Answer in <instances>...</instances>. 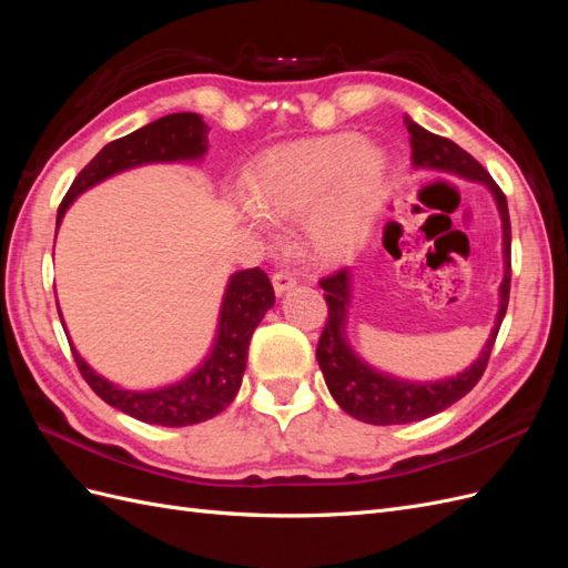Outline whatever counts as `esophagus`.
Masks as SVG:
<instances>
[{
    "label": "esophagus",
    "instance_id": "34e87169",
    "mask_svg": "<svg viewBox=\"0 0 568 568\" xmlns=\"http://www.w3.org/2000/svg\"><path fill=\"white\" fill-rule=\"evenodd\" d=\"M272 286H274V291H277V296H282L284 291L296 286V274L288 270H277L272 274Z\"/></svg>",
    "mask_w": 568,
    "mask_h": 568
}]
</instances>
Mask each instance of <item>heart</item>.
I'll use <instances>...</instances> for the list:
<instances>
[{"label":"heart","instance_id":"heart-1","mask_svg":"<svg viewBox=\"0 0 568 568\" xmlns=\"http://www.w3.org/2000/svg\"><path fill=\"white\" fill-rule=\"evenodd\" d=\"M388 163L382 149L353 132L286 144L248 178L257 211L288 220L311 209V236L326 257L346 255L365 242L386 201Z\"/></svg>","mask_w":568,"mask_h":568}]
</instances>
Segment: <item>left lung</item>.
<instances>
[{
	"mask_svg": "<svg viewBox=\"0 0 568 568\" xmlns=\"http://www.w3.org/2000/svg\"><path fill=\"white\" fill-rule=\"evenodd\" d=\"M407 130L412 134L409 142L415 165L448 170V173L478 180L493 192L497 209H500L503 215L505 280L500 286V313H497L495 329L486 343L484 353H480V357L467 372H462L455 379L438 384H407L390 379V376L374 372L363 363V359H357L348 348L346 336H343V324H346V307L351 296V272L348 267H343L320 280V286L324 288L326 307H329V315H326L324 329L317 343V363L322 367L324 382L329 386V393L334 395V400L341 405L343 412H348L351 417L359 422L379 426L409 424L438 415V412L464 398V395L478 384V379L488 367L497 332H500L503 317L507 313L511 282V225L503 189L495 184V180L488 175V170L480 165L471 153L450 142L448 136L428 132L417 123H407Z\"/></svg>",
	"mask_w": 568,
	"mask_h": 568,
	"instance_id": "8db88e82",
	"label": "left lung"
}]
</instances>
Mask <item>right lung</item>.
<instances>
[{
  "mask_svg": "<svg viewBox=\"0 0 568 568\" xmlns=\"http://www.w3.org/2000/svg\"><path fill=\"white\" fill-rule=\"evenodd\" d=\"M209 130L211 128L196 113H173L106 144L80 170L71 189L65 192L57 213V227L65 209L75 201L78 194L120 173V170L142 163L186 161L203 156L205 146H209ZM272 303L274 288L261 267L236 272L225 291V301H222L217 341L211 357L189 379L161 390L134 393L118 388L84 365V359L75 353V348L71 351L82 379L111 407L146 424H199L220 415L234 400L246 369L248 341Z\"/></svg>",
  "mask_w": 568,
  "mask_h": 568,
  "instance_id": "right-lung-1",
  "label": "right lung"
}]
</instances>
